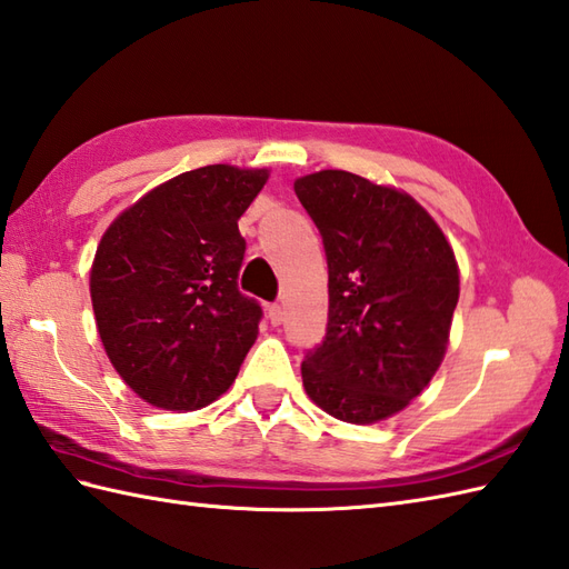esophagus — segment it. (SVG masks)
Returning a JSON list of instances; mask_svg holds the SVG:
<instances>
[{
	"label": "esophagus",
	"instance_id": "1",
	"mask_svg": "<svg viewBox=\"0 0 569 569\" xmlns=\"http://www.w3.org/2000/svg\"><path fill=\"white\" fill-rule=\"evenodd\" d=\"M283 308L279 306V302H273V306H269V320L273 327H279L283 322Z\"/></svg>",
	"mask_w": 569,
	"mask_h": 569
}]
</instances>
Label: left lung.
Wrapping results in <instances>:
<instances>
[{"label":"left lung","mask_w":569,"mask_h":569,"mask_svg":"<svg viewBox=\"0 0 569 569\" xmlns=\"http://www.w3.org/2000/svg\"><path fill=\"white\" fill-rule=\"evenodd\" d=\"M329 267L327 337L302 361L308 398L335 419L376 425L439 371L460 271L425 206L341 169L296 179Z\"/></svg>","instance_id":"1"}]
</instances>
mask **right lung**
<instances>
[{"mask_svg":"<svg viewBox=\"0 0 569 569\" xmlns=\"http://www.w3.org/2000/svg\"><path fill=\"white\" fill-rule=\"evenodd\" d=\"M269 169L208 164L128 206L97 247L89 293L101 345L152 407L193 412L228 390L259 335L261 308L237 290V228Z\"/></svg>","mask_w":569,"mask_h":569,"instance_id":"add662e5","label":"right lung"}]
</instances>
